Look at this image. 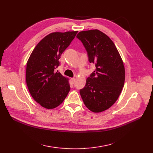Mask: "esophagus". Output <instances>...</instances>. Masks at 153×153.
Here are the masks:
<instances>
[{"mask_svg": "<svg viewBox=\"0 0 153 153\" xmlns=\"http://www.w3.org/2000/svg\"><path fill=\"white\" fill-rule=\"evenodd\" d=\"M71 81H72V83L74 84L75 82H76V79L75 78H71Z\"/></svg>", "mask_w": 153, "mask_h": 153, "instance_id": "obj_1", "label": "esophagus"}]
</instances>
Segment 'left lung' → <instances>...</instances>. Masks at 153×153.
<instances>
[{"instance_id": "left-lung-1", "label": "left lung", "mask_w": 153, "mask_h": 153, "mask_svg": "<svg viewBox=\"0 0 153 153\" xmlns=\"http://www.w3.org/2000/svg\"><path fill=\"white\" fill-rule=\"evenodd\" d=\"M76 37L85 48L89 61L95 66L80 94L87 108L99 113L113 105L122 91L123 62L114 42L100 30L82 31Z\"/></svg>"}]
</instances>
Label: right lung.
<instances>
[{
  "instance_id": "1",
  "label": "right lung",
  "mask_w": 153,
  "mask_h": 153,
  "mask_svg": "<svg viewBox=\"0 0 153 153\" xmlns=\"http://www.w3.org/2000/svg\"><path fill=\"white\" fill-rule=\"evenodd\" d=\"M77 31L54 32L46 36L32 51L27 61L26 82L34 100L43 107L59 106L70 91L68 78L55 72L60 56L75 38Z\"/></svg>"
}]
</instances>
